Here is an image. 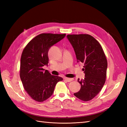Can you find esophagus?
<instances>
[{"label":"esophagus","instance_id":"34e87169","mask_svg":"<svg viewBox=\"0 0 127 127\" xmlns=\"http://www.w3.org/2000/svg\"><path fill=\"white\" fill-rule=\"evenodd\" d=\"M64 79H65V80H66L67 82H70L73 80L72 78H66V77H64Z\"/></svg>","mask_w":127,"mask_h":127}]
</instances>
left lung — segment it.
Masks as SVG:
<instances>
[{
    "mask_svg": "<svg viewBox=\"0 0 127 127\" xmlns=\"http://www.w3.org/2000/svg\"><path fill=\"white\" fill-rule=\"evenodd\" d=\"M67 37L74 49L77 63L84 64L85 78L78 82L80 90L74 94L84 101L91 100L99 93L105 82L107 63L99 42L88 34H72Z\"/></svg>",
    "mask_w": 127,
    "mask_h": 127,
    "instance_id": "8db88e82",
    "label": "left lung"
}]
</instances>
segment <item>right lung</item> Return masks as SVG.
<instances>
[{"instance_id": "obj_1", "label": "right lung", "mask_w": 127, "mask_h": 127, "mask_svg": "<svg viewBox=\"0 0 127 127\" xmlns=\"http://www.w3.org/2000/svg\"><path fill=\"white\" fill-rule=\"evenodd\" d=\"M66 34L42 33L27 44L23 51L20 78L25 90L32 99L43 102L52 95L57 83L63 80L51 75L43 67L49 63L48 51L52 45L63 39Z\"/></svg>"}]
</instances>
